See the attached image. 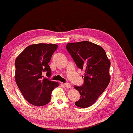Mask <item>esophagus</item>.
Returning a JSON list of instances; mask_svg holds the SVG:
<instances>
[{"instance_id":"esophagus-1","label":"esophagus","mask_w":133,"mask_h":133,"mask_svg":"<svg viewBox=\"0 0 133 133\" xmlns=\"http://www.w3.org/2000/svg\"><path fill=\"white\" fill-rule=\"evenodd\" d=\"M64 86L66 87H67V88H71V85L69 84V83H64Z\"/></svg>"}]
</instances>
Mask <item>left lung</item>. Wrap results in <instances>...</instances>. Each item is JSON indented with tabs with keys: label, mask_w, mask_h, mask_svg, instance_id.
<instances>
[{
	"label": "left lung",
	"mask_w": 133,
	"mask_h": 133,
	"mask_svg": "<svg viewBox=\"0 0 133 133\" xmlns=\"http://www.w3.org/2000/svg\"><path fill=\"white\" fill-rule=\"evenodd\" d=\"M66 49L77 66L84 70V84L74 86L81 95L75 104L81 108L90 107L109 84L110 60L102 47L90 42L69 43Z\"/></svg>",
	"instance_id": "8db88e82"
}]
</instances>
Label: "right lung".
Masks as SVG:
<instances>
[{"mask_svg":"<svg viewBox=\"0 0 133 133\" xmlns=\"http://www.w3.org/2000/svg\"><path fill=\"white\" fill-rule=\"evenodd\" d=\"M56 44L39 43L27 47L15 60V81L24 98L36 106L50 102L51 92L58 83L43 78L42 73L51 76L48 63L57 48Z\"/></svg>","mask_w":133,"mask_h":133,"instance_id":"right-lung-1","label":"right lung"}]
</instances>
